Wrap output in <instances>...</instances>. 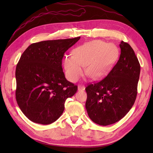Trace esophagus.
<instances>
[{"mask_svg": "<svg viewBox=\"0 0 153 153\" xmlns=\"http://www.w3.org/2000/svg\"><path fill=\"white\" fill-rule=\"evenodd\" d=\"M78 91H82V90H85V87L84 85H80L78 86Z\"/></svg>", "mask_w": 153, "mask_h": 153, "instance_id": "1", "label": "esophagus"}]
</instances>
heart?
I'll return each mask as SVG.
<instances>
[{"label":"heart","mask_w":153,"mask_h":153,"mask_svg":"<svg viewBox=\"0 0 153 153\" xmlns=\"http://www.w3.org/2000/svg\"><path fill=\"white\" fill-rule=\"evenodd\" d=\"M73 55H66L64 68L68 79L76 82L85 73L94 79L103 76L112 68L118 57L119 51L115 46L102 41L96 40L76 48Z\"/></svg>","instance_id":"heart-1"}]
</instances>
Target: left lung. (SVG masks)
Masks as SVG:
<instances>
[{"instance_id":"left-lung-1","label":"left lung","mask_w":153,"mask_h":153,"mask_svg":"<svg viewBox=\"0 0 153 153\" xmlns=\"http://www.w3.org/2000/svg\"><path fill=\"white\" fill-rule=\"evenodd\" d=\"M117 62L103 80L85 88V108L94 123L107 126L123 118L131 108L137 94L140 65L128 43L119 45Z\"/></svg>"}]
</instances>
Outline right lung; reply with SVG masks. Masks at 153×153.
Instances as JSON below:
<instances>
[{"mask_svg":"<svg viewBox=\"0 0 153 153\" xmlns=\"http://www.w3.org/2000/svg\"><path fill=\"white\" fill-rule=\"evenodd\" d=\"M80 37L32 43L21 55L16 68V100L22 112L31 121L50 124L64 110L67 98L78 87L65 78L62 60L66 51Z\"/></svg>","mask_w":153,"mask_h":153,"instance_id":"1","label":"right lung"}]
</instances>
